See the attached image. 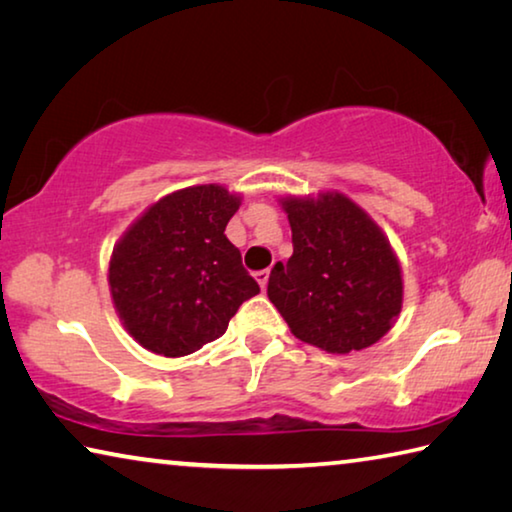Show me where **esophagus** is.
<instances>
[{"instance_id": "1", "label": "esophagus", "mask_w": 512, "mask_h": 512, "mask_svg": "<svg viewBox=\"0 0 512 512\" xmlns=\"http://www.w3.org/2000/svg\"><path fill=\"white\" fill-rule=\"evenodd\" d=\"M268 277H271V271H268V268H264V271H257V273H255V280L259 282V287H262L264 291H266V287H268Z\"/></svg>"}]
</instances>
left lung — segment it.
<instances>
[{
	"mask_svg": "<svg viewBox=\"0 0 512 512\" xmlns=\"http://www.w3.org/2000/svg\"><path fill=\"white\" fill-rule=\"evenodd\" d=\"M293 255L268 298L296 339L345 354L377 343L402 309V271L370 216L341 194L284 198Z\"/></svg>",
	"mask_w": 512,
	"mask_h": 512,
	"instance_id": "1",
	"label": "left lung"
}]
</instances>
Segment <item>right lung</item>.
<instances>
[{
  "mask_svg": "<svg viewBox=\"0 0 512 512\" xmlns=\"http://www.w3.org/2000/svg\"><path fill=\"white\" fill-rule=\"evenodd\" d=\"M239 196L219 185L187 187L149 207L110 259V291L133 339L164 357H185L225 334L259 293L225 237Z\"/></svg>",
  "mask_w": 512,
  "mask_h": 512,
  "instance_id": "1",
  "label": "right lung"
}]
</instances>
